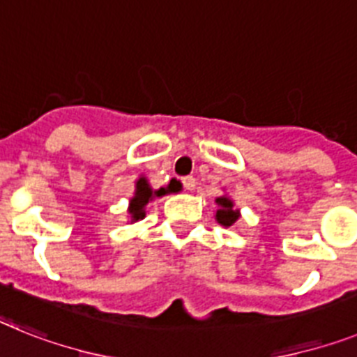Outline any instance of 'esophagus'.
Instances as JSON below:
<instances>
[{
    "label": "esophagus",
    "mask_w": 357,
    "mask_h": 357,
    "mask_svg": "<svg viewBox=\"0 0 357 357\" xmlns=\"http://www.w3.org/2000/svg\"><path fill=\"white\" fill-rule=\"evenodd\" d=\"M181 183H183V187L187 188V190H194V188H196V178H192V176H187V178L181 179Z\"/></svg>",
    "instance_id": "obj_1"
}]
</instances>
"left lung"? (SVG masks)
Instances as JSON below:
<instances>
[{
	"label": "left lung",
	"instance_id": "1",
	"mask_svg": "<svg viewBox=\"0 0 357 357\" xmlns=\"http://www.w3.org/2000/svg\"><path fill=\"white\" fill-rule=\"evenodd\" d=\"M215 203L220 205V208L215 212V220H218V223H221L223 227H232L239 218L238 211L234 208L232 202H230L229 197H218Z\"/></svg>",
	"mask_w": 357,
	"mask_h": 357
}]
</instances>
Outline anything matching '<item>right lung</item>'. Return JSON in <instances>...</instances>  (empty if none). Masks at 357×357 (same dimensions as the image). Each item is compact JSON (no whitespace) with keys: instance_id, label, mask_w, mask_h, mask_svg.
I'll list each match as a JSON object with an SVG mask.
<instances>
[{"instance_id":"add662e5","label":"right lung","mask_w":357,"mask_h":357,"mask_svg":"<svg viewBox=\"0 0 357 357\" xmlns=\"http://www.w3.org/2000/svg\"><path fill=\"white\" fill-rule=\"evenodd\" d=\"M176 187H178V185L172 181V183L169 185V188L152 190V188L149 187V183H146L145 178L139 179V181L136 183V196L130 199V208H128V212H130V215H132V221L143 220V218H145V205L151 202L152 197L165 196L167 192H174V190H176Z\"/></svg>"}]
</instances>
